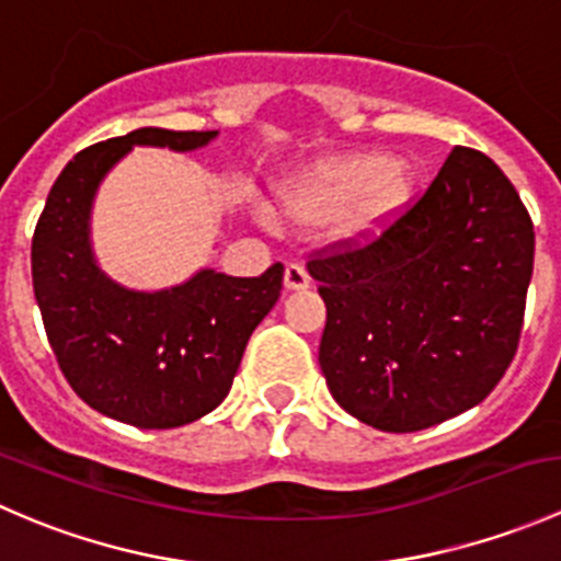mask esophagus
<instances>
[{
  "label": "esophagus",
  "mask_w": 561,
  "mask_h": 561,
  "mask_svg": "<svg viewBox=\"0 0 561 561\" xmlns=\"http://www.w3.org/2000/svg\"><path fill=\"white\" fill-rule=\"evenodd\" d=\"M312 285V279H309V271L304 268V265L298 263H290L285 268V287L287 290H307V287Z\"/></svg>",
  "instance_id": "34e87169"
}]
</instances>
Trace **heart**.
I'll return each instance as SVG.
<instances>
[{"label":"heart","instance_id":"obj_1","mask_svg":"<svg viewBox=\"0 0 561 561\" xmlns=\"http://www.w3.org/2000/svg\"><path fill=\"white\" fill-rule=\"evenodd\" d=\"M415 175L399 160L358 151L322 160L296 173L279 190V206L290 222L322 225L339 219L344 239H375L412 197Z\"/></svg>","mask_w":561,"mask_h":561}]
</instances>
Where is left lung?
Wrapping results in <instances>:
<instances>
[{
	"label": "left lung",
	"instance_id": "8db88e82",
	"mask_svg": "<svg viewBox=\"0 0 561 561\" xmlns=\"http://www.w3.org/2000/svg\"><path fill=\"white\" fill-rule=\"evenodd\" d=\"M531 263L535 228L516 186L456 146L380 236L309 260L328 309L320 369L333 399L393 434L472 410L516 358Z\"/></svg>",
	"mask_w": 561,
	"mask_h": 561
}]
</instances>
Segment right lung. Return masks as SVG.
<instances>
[{"label": "right lung", "instance_id": "1", "mask_svg": "<svg viewBox=\"0 0 561 561\" xmlns=\"http://www.w3.org/2000/svg\"><path fill=\"white\" fill-rule=\"evenodd\" d=\"M211 133L140 127L78 151L54 181L32 236V285L61 375L92 410L138 428H175L222 404L241 355L279 301L285 265L260 276L197 271L171 290H127L100 271L89 214L133 146L195 151Z\"/></svg>", "mask_w": 561, "mask_h": 561}]
</instances>
